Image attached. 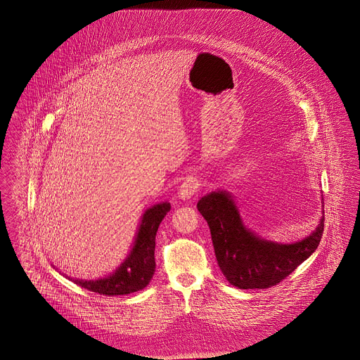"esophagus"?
<instances>
[{
	"mask_svg": "<svg viewBox=\"0 0 360 360\" xmlns=\"http://www.w3.org/2000/svg\"><path fill=\"white\" fill-rule=\"evenodd\" d=\"M197 190H198V181L195 178L190 176L179 186V193L178 194H179V197L182 200H188V198H191L197 193Z\"/></svg>",
	"mask_w": 360,
	"mask_h": 360,
	"instance_id": "esophagus-1",
	"label": "esophagus"
}]
</instances>
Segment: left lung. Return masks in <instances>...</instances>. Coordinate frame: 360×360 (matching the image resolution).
Wrapping results in <instances>:
<instances>
[{"mask_svg": "<svg viewBox=\"0 0 360 360\" xmlns=\"http://www.w3.org/2000/svg\"><path fill=\"white\" fill-rule=\"evenodd\" d=\"M197 207L209 225L221 273L239 289H267L279 283L316 251L324 232L321 217L316 231L300 241L281 244L262 239L245 228L225 190L206 194Z\"/></svg>", "mask_w": 360, "mask_h": 360, "instance_id": "obj_1", "label": "left lung"}]
</instances>
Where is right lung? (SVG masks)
<instances>
[{"label": "right lung", "mask_w": 360, "mask_h": 360, "mask_svg": "<svg viewBox=\"0 0 360 360\" xmlns=\"http://www.w3.org/2000/svg\"><path fill=\"white\" fill-rule=\"evenodd\" d=\"M170 209L172 205L169 202H162L151 206L144 212L134 247L113 274L96 281L66 278L87 290L109 297L124 295L144 289L154 276L155 236L159 224L162 223Z\"/></svg>", "instance_id": "right-lung-1"}]
</instances>
